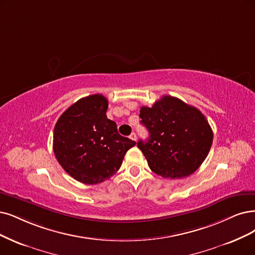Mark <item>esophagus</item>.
<instances>
[{"instance_id": "1", "label": "esophagus", "mask_w": 255, "mask_h": 255, "mask_svg": "<svg viewBox=\"0 0 255 255\" xmlns=\"http://www.w3.org/2000/svg\"><path fill=\"white\" fill-rule=\"evenodd\" d=\"M129 137H130L131 139H132V140H136V134H135L134 132H132V133H131Z\"/></svg>"}]
</instances>
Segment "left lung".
<instances>
[{"instance_id": "obj_1", "label": "left lung", "mask_w": 255, "mask_h": 255, "mask_svg": "<svg viewBox=\"0 0 255 255\" xmlns=\"http://www.w3.org/2000/svg\"><path fill=\"white\" fill-rule=\"evenodd\" d=\"M139 118L149 138L139 139L148 166L165 178H182L199 169L209 153L213 132L203 113L171 96H164L152 107L143 106Z\"/></svg>"}]
</instances>
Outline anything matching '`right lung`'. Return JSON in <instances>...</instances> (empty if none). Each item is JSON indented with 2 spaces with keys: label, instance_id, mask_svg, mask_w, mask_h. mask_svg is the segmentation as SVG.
<instances>
[{
  "label": "right lung",
  "instance_id": "add662e5",
  "mask_svg": "<svg viewBox=\"0 0 255 255\" xmlns=\"http://www.w3.org/2000/svg\"><path fill=\"white\" fill-rule=\"evenodd\" d=\"M107 99L92 94L75 102L54 126V155L64 170L81 183L108 180L136 144L119 134L116 122L107 119Z\"/></svg>",
  "mask_w": 255,
  "mask_h": 255
}]
</instances>
